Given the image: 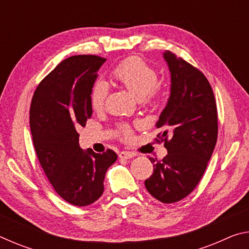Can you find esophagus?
Returning <instances> with one entry per match:
<instances>
[{
    "label": "esophagus",
    "mask_w": 249,
    "mask_h": 249,
    "mask_svg": "<svg viewBox=\"0 0 249 249\" xmlns=\"http://www.w3.org/2000/svg\"><path fill=\"white\" fill-rule=\"evenodd\" d=\"M119 156H120V158H122V159H130V158L135 157L136 154L133 153V151H122V153Z\"/></svg>",
    "instance_id": "obj_1"
}]
</instances>
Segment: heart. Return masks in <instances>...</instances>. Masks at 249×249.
I'll return each instance as SVG.
<instances>
[{
    "instance_id": "b5f03b06",
    "label": "heart",
    "mask_w": 249,
    "mask_h": 249,
    "mask_svg": "<svg viewBox=\"0 0 249 249\" xmlns=\"http://www.w3.org/2000/svg\"><path fill=\"white\" fill-rule=\"evenodd\" d=\"M111 75L117 84L124 87L137 99L145 102L153 100L157 93V86H156L158 81L157 72L140 57L125 59L113 69ZM108 88L103 81H98L92 88L90 102L95 111L103 108ZM119 132L124 138H129L132 135V130L128 125H121Z\"/></svg>"
}]
</instances>
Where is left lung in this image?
<instances>
[{
  "label": "left lung",
  "mask_w": 249,
  "mask_h": 249,
  "mask_svg": "<svg viewBox=\"0 0 249 249\" xmlns=\"http://www.w3.org/2000/svg\"><path fill=\"white\" fill-rule=\"evenodd\" d=\"M163 59L170 71V95L156 123L168 155L149 158L154 172L145 187L155 199L174 203L195 190L217 140V111L208 79L169 50ZM170 138L169 141L167 138Z\"/></svg>",
  "instance_id": "left-lung-1"
}]
</instances>
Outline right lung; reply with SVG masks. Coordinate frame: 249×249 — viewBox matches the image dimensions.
<instances>
[{
  "label": "right lung",
  "instance_id": "1",
  "mask_svg": "<svg viewBox=\"0 0 249 249\" xmlns=\"http://www.w3.org/2000/svg\"><path fill=\"white\" fill-rule=\"evenodd\" d=\"M107 59L79 54L61 61L34 93L29 125L37 157L54 190L68 203L86 206L104 191L103 181L117 156L79 145L78 128L92 116L91 90Z\"/></svg>",
  "mask_w": 249,
  "mask_h": 249
}]
</instances>
